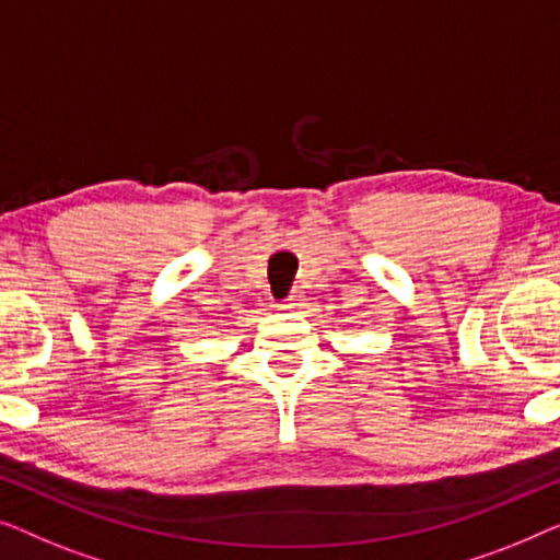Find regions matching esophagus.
Here are the masks:
<instances>
[{
	"label": "esophagus",
	"instance_id": "esophagus-1",
	"mask_svg": "<svg viewBox=\"0 0 560 560\" xmlns=\"http://www.w3.org/2000/svg\"><path fill=\"white\" fill-rule=\"evenodd\" d=\"M302 302H304L302 294H291V296L287 299V302L281 304V310H287V312H294V310H299V306H302Z\"/></svg>",
	"mask_w": 560,
	"mask_h": 560
}]
</instances>
